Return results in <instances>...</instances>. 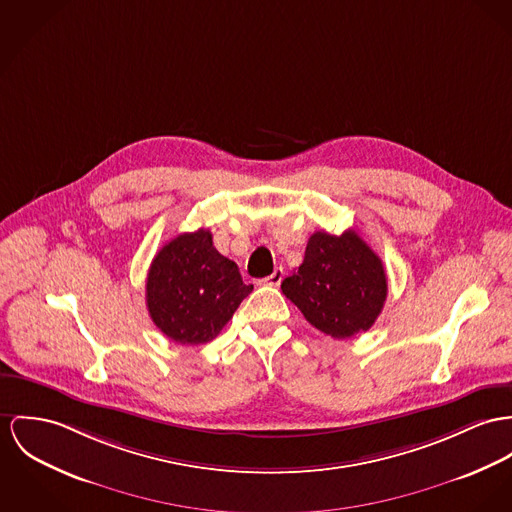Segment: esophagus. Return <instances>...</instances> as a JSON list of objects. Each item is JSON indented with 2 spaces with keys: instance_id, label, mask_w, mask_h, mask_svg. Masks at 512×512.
<instances>
[{
  "instance_id": "34e87169",
  "label": "esophagus",
  "mask_w": 512,
  "mask_h": 512,
  "mask_svg": "<svg viewBox=\"0 0 512 512\" xmlns=\"http://www.w3.org/2000/svg\"><path fill=\"white\" fill-rule=\"evenodd\" d=\"M282 278H284V271H282V267H280V269H275V273H273V275L263 278L261 282H263V284H267V286H278V284L282 282Z\"/></svg>"
}]
</instances>
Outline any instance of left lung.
Wrapping results in <instances>:
<instances>
[{
    "mask_svg": "<svg viewBox=\"0 0 512 512\" xmlns=\"http://www.w3.org/2000/svg\"><path fill=\"white\" fill-rule=\"evenodd\" d=\"M280 288L315 329L333 339H349L378 319L388 296V276L382 259L354 230L341 236L315 232L304 263Z\"/></svg>",
    "mask_w": 512,
    "mask_h": 512,
    "instance_id": "left-lung-1",
    "label": "left lung"
}]
</instances>
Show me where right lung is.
Listing matches in <instances>:
<instances>
[{"instance_id":"1","label":"right lung","mask_w":512,"mask_h":512,"mask_svg":"<svg viewBox=\"0 0 512 512\" xmlns=\"http://www.w3.org/2000/svg\"><path fill=\"white\" fill-rule=\"evenodd\" d=\"M253 290L236 263L200 228L165 243L146 280V304L159 331L179 345L212 341Z\"/></svg>"}]
</instances>
